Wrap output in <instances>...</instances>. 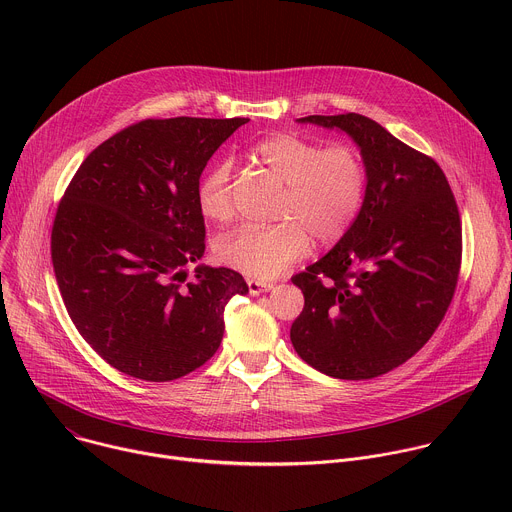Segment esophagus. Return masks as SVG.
Masks as SVG:
<instances>
[{
    "instance_id": "obj_1",
    "label": "esophagus",
    "mask_w": 512,
    "mask_h": 512,
    "mask_svg": "<svg viewBox=\"0 0 512 512\" xmlns=\"http://www.w3.org/2000/svg\"><path fill=\"white\" fill-rule=\"evenodd\" d=\"M247 285H249V294L251 296H259V294H263V291L273 289V283L259 281V279H247Z\"/></svg>"
}]
</instances>
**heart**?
Wrapping results in <instances>:
<instances>
[{
    "instance_id": "b5f03b06",
    "label": "heart",
    "mask_w": 512,
    "mask_h": 512,
    "mask_svg": "<svg viewBox=\"0 0 512 512\" xmlns=\"http://www.w3.org/2000/svg\"><path fill=\"white\" fill-rule=\"evenodd\" d=\"M283 192L275 206V225L239 227L214 245L216 259L257 279H273L308 255L312 241H340L362 208L367 194V162L350 143H320L296 133H275L253 148ZM200 212L210 221L233 216V166L214 164L196 190Z\"/></svg>"
}]
</instances>
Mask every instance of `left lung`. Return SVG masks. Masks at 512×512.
I'll use <instances>...</instances> for the list:
<instances>
[{
    "label": "left lung",
    "mask_w": 512,
    "mask_h": 512,
    "mask_svg": "<svg viewBox=\"0 0 512 512\" xmlns=\"http://www.w3.org/2000/svg\"><path fill=\"white\" fill-rule=\"evenodd\" d=\"M298 121L348 133L369 180L348 233L291 277L306 304L289 338L328 377L373 379L409 360L450 308L462 261L458 204L435 160L377 121L358 113Z\"/></svg>",
    "instance_id": "left-lung-1"
}]
</instances>
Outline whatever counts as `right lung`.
Segmentation results:
<instances>
[{"instance_id": "1", "label": "right lung", "mask_w": 512, "mask_h": 512, "mask_svg": "<svg viewBox=\"0 0 512 512\" xmlns=\"http://www.w3.org/2000/svg\"><path fill=\"white\" fill-rule=\"evenodd\" d=\"M249 119H145L125 127L70 180L52 227V265L70 320L113 369L180 379L218 350L241 273L186 265L204 255L196 190L212 154Z\"/></svg>"}]
</instances>
